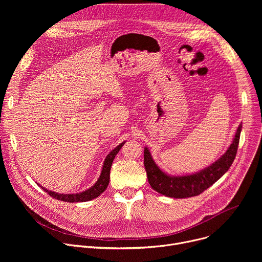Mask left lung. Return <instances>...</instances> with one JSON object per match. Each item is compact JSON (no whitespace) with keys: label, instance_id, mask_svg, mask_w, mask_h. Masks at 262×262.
I'll list each match as a JSON object with an SVG mask.
<instances>
[{"label":"left lung","instance_id":"8db88e82","mask_svg":"<svg viewBox=\"0 0 262 262\" xmlns=\"http://www.w3.org/2000/svg\"><path fill=\"white\" fill-rule=\"evenodd\" d=\"M242 132V124L237 127L232 144L217 161L207 168L191 175L171 176L163 172L155 163L148 148H144V166L151 188L158 193L171 198H189L198 196L207 190L225 174L232 165Z\"/></svg>","mask_w":262,"mask_h":262}]
</instances>
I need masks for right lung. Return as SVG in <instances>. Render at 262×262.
I'll return each mask as SVG.
<instances>
[{
  "mask_svg": "<svg viewBox=\"0 0 262 262\" xmlns=\"http://www.w3.org/2000/svg\"><path fill=\"white\" fill-rule=\"evenodd\" d=\"M124 143L125 142H122L121 144H119L116 148H114L113 150H112L106 156L103 166H102L100 176H99L98 180L95 182V184L92 185L90 189H88L82 193H77V194H59V193L47 190L41 186L42 190L46 193H48L51 197H53L57 200L64 201V202H86V201L95 199L96 197H98L101 193H103L106 190L107 185H108V181H110V171H111L112 164H113V161H114L116 155L119 152V150L124 145Z\"/></svg>",
  "mask_w": 262,
  "mask_h": 262,
  "instance_id": "obj_1",
  "label": "right lung"
}]
</instances>
